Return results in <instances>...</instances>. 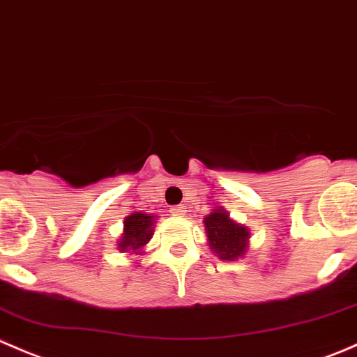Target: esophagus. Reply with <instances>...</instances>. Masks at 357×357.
<instances>
[{
    "label": "esophagus",
    "mask_w": 357,
    "mask_h": 357,
    "mask_svg": "<svg viewBox=\"0 0 357 357\" xmlns=\"http://www.w3.org/2000/svg\"><path fill=\"white\" fill-rule=\"evenodd\" d=\"M170 213L174 215V217L182 218V217H185L187 210H185V206H182V204H178V206H172V208H170Z\"/></svg>",
    "instance_id": "esophagus-1"
}]
</instances>
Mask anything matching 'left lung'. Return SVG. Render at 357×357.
<instances>
[{
  "instance_id": "8db88e82",
  "label": "left lung",
  "mask_w": 357,
  "mask_h": 357,
  "mask_svg": "<svg viewBox=\"0 0 357 357\" xmlns=\"http://www.w3.org/2000/svg\"><path fill=\"white\" fill-rule=\"evenodd\" d=\"M206 231L208 246L218 259L234 262L243 259L248 250L250 231L245 225L238 224L229 217L227 211L222 206L213 208L203 220Z\"/></svg>"
}]
</instances>
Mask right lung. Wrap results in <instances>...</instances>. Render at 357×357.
<instances>
[{
	"instance_id": "right-lung-1",
	"label": "right lung",
	"mask_w": 357,
	"mask_h": 357,
	"mask_svg": "<svg viewBox=\"0 0 357 357\" xmlns=\"http://www.w3.org/2000/svg\"><path fill=\"white\" fill-rule=\"evenodd\" d=\"M156 217L142 211H133L123 222V234L118 241V250L123 253H142L144 246L154 234Z\"/></svg>"
}]
</instances>
